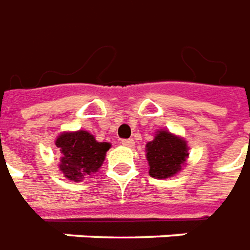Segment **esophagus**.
<instances>
[{
    "label": "esophagus",
    "instance_id": "1",
    "mask_svg": "<svg viewBox=\"0 0 250 250\" xmlns=\"http://www.w3.org/2000/svg\"><path fill=\"white\" fill-rule=\"evenodd\" d=\"M121 144L124 145V146H128V148H133L134 140L133 139H125V140H122Z\"/></svg>",
    "mask_w": 250,
    "mask_h": 250
}]
</instances>
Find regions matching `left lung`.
Here are the masks:
<instances>
[{
    "instance_id": "left-lung-1",
    "label": "left lung",
    "mask_w": 250,
    "mask_h": 250,
    "mask_svg": "<svg viewBox=\"0 0 250 250\" xmlns=\"http://www.w3.org/2000/svg\"><path fill=\"white\" fill-rule=\"evenodd\" d=\"M146 160L152 178H171L182 169L188 157L185 140L167 130H159L155 139L145 145Z\"/></svg>"
}]
</instances>
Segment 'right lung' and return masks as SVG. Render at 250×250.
Listing matches in <instances>:
<instances>
[{
    "mask_svg": "<svg viewBox=\"0 0 250 250\" xmlns=\"http://www.w3.org/2000/svg\"><path fill=\"white\" fill-rule=\"evenodd\" d=\"M55 144L62 153L60 171L72 182H79L86 175L97 172L110 148L109 143H98L86 130L59 134Z\"/></svg>",
    "mask_w": 250,
    "mask_h": 250,
    "instance_id": "obj_1",
    "label": "right lung"
}]
</instances>
